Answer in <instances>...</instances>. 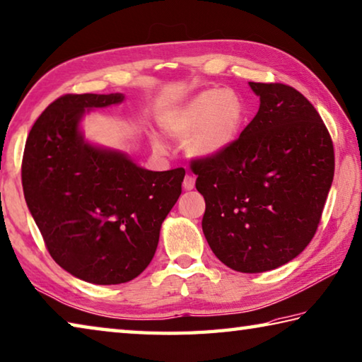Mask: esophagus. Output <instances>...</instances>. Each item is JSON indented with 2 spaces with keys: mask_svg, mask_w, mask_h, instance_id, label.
Masks as SVG:
<instances>
[{
  "mask_svg": "<svg viewBox=\"0 0 362 362\" xmlns=\"http://www.w3.org/2000/svg\"><path fill=\"white\" fill-rule=\"evenodd\" d=\"M183 188H185V189H193L194 188V177L192 174L185 175V179H183Z\"/></svg>",
  "mask_w": 362,
  "mask_h": 362,
  "instance_id": "1",
  "label": "esophagus"
}]
</instances>
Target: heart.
<instances>
[{"label": "heart", "instance_id": "1", "mask_svg": "<svg viewBox=\"0 0 362 362\" xmlns=\"http://www.w3.org/2000/svg\"><path fill=\"white\" fill-rule=\"evenodd\" d=\"M245 122V104L233 90H204L164 122L170 136L185 137L188 152L212 156L223 152L238 139ZM161 148L160 142H155Z\"/></svg>", "mask_w": 362, "mask_h": 362}]
</instances>
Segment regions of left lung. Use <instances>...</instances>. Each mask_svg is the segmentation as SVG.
I'll return each mask as SVG.
<instances>
[{
	"label": "left lung",
	"mask_w": 362,
	"mask_h": 362,
	"mask_svg": "<svg viewBox=\"0 0 362 362\" xmlns=\"http://www.w3.org/2000/svg\"><path fill=\"white\" fill-rule=\"evenodd\" d=\"M259 110L223 152L192 160L206 201L202 231L223 264L258 274L313 239L334 179V146L317 109L285 83L250 82Z\"/></svg>",
	"instance_id": "1"
}]
</instances>
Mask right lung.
<instances>
[{"label": "right lung", "mask_w": 362, "mask_h": 362, "mask_svg": "<svg viewBox=\"0 0 362 362\" xmlns=\"http://www.w3.org/2000/svg\"><path fill=\"white\" fill-rule=\"evenodd\" d=\"M123 98L60 96L33 124L22 160L26 206L50 256L96 285L124 284L150 264L185 177L183 168L153 173L83 141L78 122L85 110Z\"/></svg>", "instance_id": "1"}]
</instances>
